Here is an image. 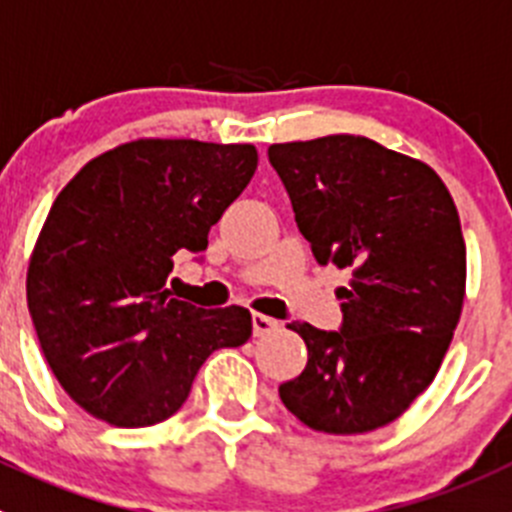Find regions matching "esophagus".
Instances as JSON below:
<instances>
[{"instance_id":"1","label":"esophagus","mask_w":512,"mask_h":512,"mask_svg":"<svg viewBox=\"0 0 512 512\" xmlns=\"http://www.w3.org/2000/svg\"><path fill=\"white\" fill-rule=\"evenodd\" d=\"M280 329V321L273 316H265V313H252V331L255 336H267Z\"/></svg>"}]
</instances>
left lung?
<instances>
[{"mask_svg": "<svg viewBox=\"0 0 512 512\" xmlns=\"http://www.w3.org/2000/svg\"><path fill=\"white\" fill-rule=\"evenodd\" d=\"M270 163L321 265L349 270L342 331L288 324L306 370L278 388L293 416L324 434L388 426L434 382L459 324L467 247L436 170L359 135L280 142Z\"/></svg>", "mask_w": 512, "mask_h": 512, "instance_id": "8db88e82", "label": "left lung"}]
</instances>
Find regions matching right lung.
Wrapping results in <instances>:
<instances>
[{
	"instance_id": "1",
	"label": "right lung",
	"mask_w": 512,
	"mask_h": 512,
	"mask_svg": "<svg viewBox=\"0 0 512 512\" xmlns=\"http://www.w3.org/2000/svg\"><path fill=\"white\" fill-rule=\"evenodd\" d=\"M255 145L142 137L96 155L53 201L27 267V308L61 388L119 428L165 421L211 352L252 336L245 306L173 298V255L255 176Z\"/></svg>"
}]
</instances>
